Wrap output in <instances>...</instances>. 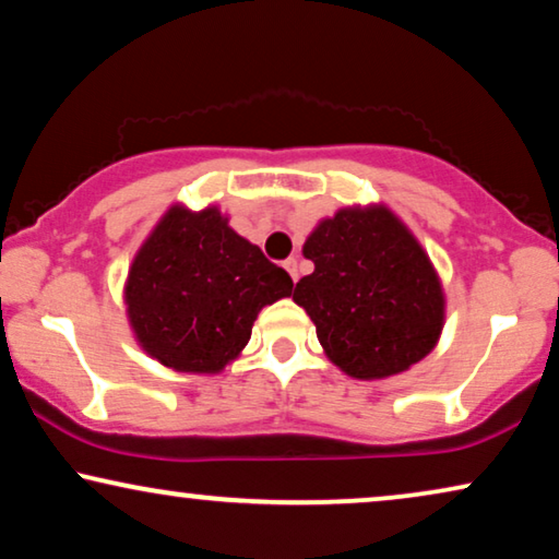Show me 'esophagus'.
I'll use <instances>...</instances> for the list:
<instances>
[{"instance_id": "esophagus-1", "label": "esophagus", "mask_w": 559, "mask_h": 559, "mask_svg": "<svg viewBox=\"0 0 559 559\" xmlns=\"http://www.w3.org/2000/svg\"><path fill=\"white\" fill-rule=\"evenodd\" d=\"M284 267H286L288 275H292L294 281H299V260L288 258V260H284Z\"/></svg>"}]
</instances>
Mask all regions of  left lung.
<instances>
[{
  "instance_id": "left-lung-1",
  "label": "left lung",
  "mask_w": 559,
  "mask_h": 559,
  "mask_svg": "<svg viewBox=\"0 0 559 559\" xmlns=\"http://www.w3.org/2000/svg\"><path fill=\"white\" fill-rule=\"evenodd\" d=\"M301 252L314 273L296 284L294 301L342 373L383 381L437 347L444 326L442 281L389 206H342L311 229Z\"/></svg>"
}]
</instances>
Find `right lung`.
<instances>
[{
	"instance_id": "add662e5",
	"label": "right lung",
	"mask_w": 559,
	"mask_h": 559,
	"mask_svg": "<svg viewBox=\"0 0 559 559\" xmlns=\"http://www.w3.org/2000/svg\"><path fill=\"white\" fill-rule=\"evenodd\" d=\"M292 288V275L237 235L219 206L174 204L132 258L124 307L153 360L217 376L248 345L260 309Z\"/></svg>"
}]
</instances>
